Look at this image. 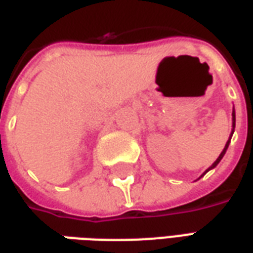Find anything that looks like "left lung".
<instances>
[{
    "label": "left lung",
    "mask_w": 253,
    "mask_h": 253,
    "mask_svg": "<svg viewBox=\"0 0 253 253\" xmlns=\"http://www.w3.org/2000/svg\"><path fill=\"white\" fill-rule=\"evenodd\" d=\"M232 116H233V131H234V123H236V115H234V110H233V112H232ZM233 131H232V134H233ZM230 138H232V135H230ZM230 138H229V141H228V142H226V145H225V148H223L222 153L219 154V157H218V159L215 160V163H214V164H212L211 167H210V168H209V169H207V170H210V169H211V168H214V167H217L218 163L221 161V159H222V157H223V154L226 153V149H228L229 142H230ZM207 170H206V172H207ZM206 172H205V173H206Z\"/></svg>",
    "instance_id": "1"
}]
</instances>
